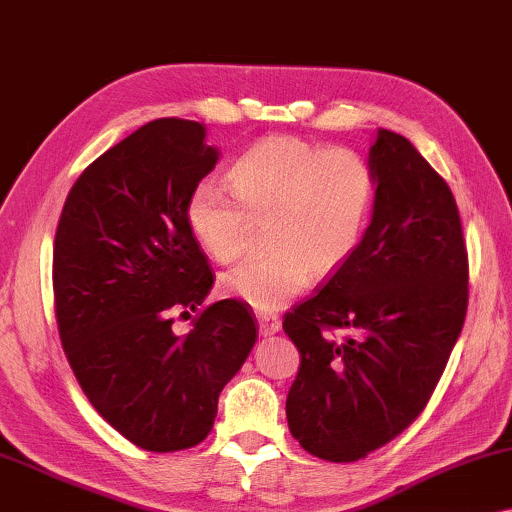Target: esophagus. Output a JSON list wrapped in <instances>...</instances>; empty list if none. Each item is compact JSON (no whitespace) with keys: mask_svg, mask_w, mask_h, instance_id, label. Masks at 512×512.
I'll return each mask as SVG.
<instances>
[{"mask_svg":"<svg viewBox=\"0 0 512 512\" xmlns=\"http://www.w3.org/2000/svg\"><path fill=\"white\" fill-rule=\"evenodd\" d=\"M281 329V320L272 313H258V332L261 336H274Z\"/></svg>","mask_w":512,"mask_h":512,"instance_id":"1","label":"esophagus"}]
</instances>
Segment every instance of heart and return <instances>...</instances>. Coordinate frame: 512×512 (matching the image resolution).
<instances>
[{"mask_svg":"<svg viewBox=\"0 0 512 512\" xmlns=\"http://www.w3.org/2000/svg\"><path fill=\"white\" fill-rule=\"evenodd\" d=\"M229 194L217 183L194 187L187 226L217 263L247 247L249 219H263L267 251L226 274L224 286L256 311H279L355 254L373 206V171L348 148L297 137H267L238 157Z\"/></svg>","mask_w":512,"mask_h":512,"instance_id":"obj_1","label":"heart"}]
</instances>
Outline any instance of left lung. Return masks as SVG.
<instances>
[{
  "instance_id": "left-lung-1",
  "label": "left lung",
  "mask_w": 512,
  "mask_h": 512,
  "mask_svg": "<svg viewBox=\"0 0 512 512\" xmlns=\"http://www.w3.org/2000/svg\"><path fill=\"white\" fill-rule=\"evenodd\" d=\"M368 167L373 215L355 254L283 318L302 357L288 428L329 462L366 458L423 412L467 313V249L446 180L382 128Z\"/></svg>"
}]
</instances>
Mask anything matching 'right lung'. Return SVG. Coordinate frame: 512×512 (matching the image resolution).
<instances>
[{"mask_svg": "<svg viewBox=\"0 0 512 512\" xmlns=\"http://www.w3.org/2000/svg\"><path fill=\"white\" fill-rule=\"evenodd\" d=\"M219 160L196 121L157 119L102 153L61 210L54 306L70 368L109 426L146 451L208 437L219 393L256 343L245 302L199 311L215 274L187 226V201Z\"/></svg>", "mask_w": 512, "mask_h": 512, "instance_id": "add662e5", "label": "right lung"}]
</instances>
